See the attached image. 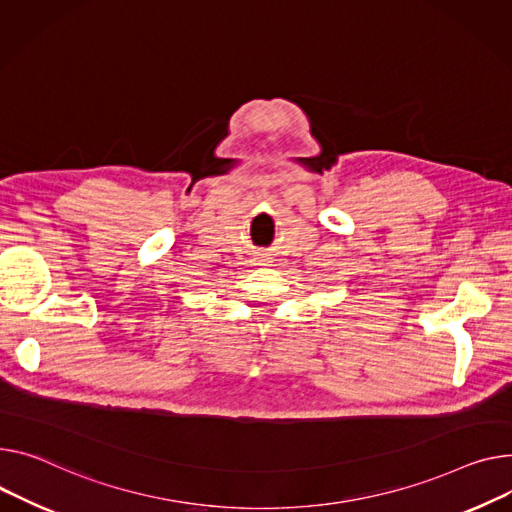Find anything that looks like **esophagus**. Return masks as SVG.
Returning a JSON list of instances; mask_svg holds the SVG:
<instances>
[{
	"mask_svg": "<svg viewBox=\"0 0 512 512\" xmlns=\"http://www.w3.org/2000/svg\"><path fill=\"white\" fill-rule=\"evenodd\" d=\"M259 257H261V261H269V255H267V253H259Z\"/></svg>",
	"mask_w": 512,
	"mask_h": 512,
	"instance_id": "1",
	"label": "esophagus"
}]
</instances>
